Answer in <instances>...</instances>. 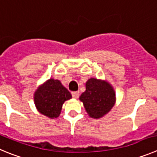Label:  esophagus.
I'll return each instance as SVG.
<instances>
[{"instance_id": "esophagus-1", "label": "esophagus", "mask_w": 157, "mask_h": 157, "mask_svg": "<svg viewBox=\"0 0 157 157\" xmlns=\"http://www.w3.org/2000/svg\"><path fill=\"white\" fill-rule=\"evenodd\" d=\"M71 95H72V96L74 97V98L77 99L78 97V96H79V93H78V92H77V91L72 92V93H71Z\"/></svg>"}]
</instances>
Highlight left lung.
Listing matches in <instances>:
<instances>
[{
	"instance_id": "8db88e82",
	"label": "left lung",
	"mask_w": 157,
	"mask_h": 157,
	"mask_svg": "<svg viewBox=\"0 0 157 157\" xmlns=\"http://www.w3.org/2000/svg\"><path fill=\"white\" fill-rule=\"evenodd\" d=\"M79 99L90 117L100 118L113 107L115 93L108 82L92 78L86 82V91Z\"/></svg>"
}]
</instances>
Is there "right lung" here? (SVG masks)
Segmentation results:
<instances>
[{"mask_svg": "<svg viewBox=\"0 0 157 157\" xmlns=\"http://www.w3.org/2000/svg\"><path fill=\"white\" fill-rule=\"evenodd\" d=\"M71 98V95L59 80L50 78L39 87L34 95L36 108L42 114L54 118L61 113L65 100Z\"/></svg>", "mask_w": 157, "mask_h": 157, "instance_id": "right-lung-1", "label": "right lung"}]
</instances>
